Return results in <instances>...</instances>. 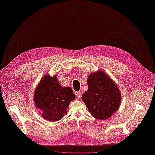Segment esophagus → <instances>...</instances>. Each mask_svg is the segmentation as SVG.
Returning a JSON list of instances; mask_svg holds the SVG:
<instances>
[{"mask_svg": "<svg viewBox=\"0 0 155 155\" xmlns=\"http://www.w3.org/2000/svg\"><path fill=\"white\" fill-rule=\"evenodd\" d=\"M81 95H82V93H81V91H77V92L76 93V97H77V99H78V100L80 99L81 97Z\"/></svg>", "mask_w": 155, "mask_h": 155, "instance_id": "34e87169", "label": "esophagus"}]
</instances>
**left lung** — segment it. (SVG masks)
I'll list each match as a JSON object with an SVG mask.
<instances>
[{
  "label": "left lung",
  "mask_w": 155,
  "mask_h": 155,
  "mask_svg": "<svg viewBox=\"0 0 155 155\" xmlns=\"http://www.w3.org/2000/svg\"><path fill=\"white\" fill-rule=\"evenodd\" d=\"M87 83L88 90L81 99L91 115L100 120L111 117L120 103L121 94L116 83L101 70L90 75Z\"/></svg>",
  "instance_id": "8db88e82"
}]
</instances>
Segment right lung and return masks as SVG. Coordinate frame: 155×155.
<instances>
[{
    "label": "right lung",
    "instance_id": "right-lung-1",
    "mask_svg": "<svg viewBox=\"0 0 155 155\" xmlns=\"http://www.w3.org/2000/svg\"><path fill=\"white\" fill-rule=\"evenodd\" d=\"M75 96L70 87L63 88L57 79L46 75L40 81L35 91L34 101L42 116L49 121H57L67 114V108Z\"/></svg>",
    "mask_w": 155,
    "mask_h": 155
}]
</instances>
